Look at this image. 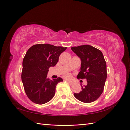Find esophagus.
<instances>
[{
  "label": "esophagus",
  "mask_w": 130,
  "mask_h": 130,
  "mask_svg": "<svg viewBox=\"0 0 130 130\" xmlns=\"http://www.w3.org/2000/svg\"><path fill=\"white\" fill-rule=\"evenodd\" d=\"M66 81H67L68 83H69L70 85H73V82L72 81H71L68 80H66Z\"/></svg>",
  "instance_id": "34e87169"
}]
</instances>
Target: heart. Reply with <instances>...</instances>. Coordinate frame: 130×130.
Listing matches in <instances>:
<instances>
[{"label":"heart","instance_id":"heart-1","mask_svg":"<svg viewBox=\"0 0 130 130\" xmlns=\"http://www.w3.org/2000/svg\"><path fill=\"white\" fill-rule=\"evenodd\" d=\"M67 77H69V75H67L66 76Z\"/></svg>","mask_w":130,"mask_h":130}]
</instances>
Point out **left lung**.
<instances>
[{"instance_id": "8db88e82", "label": "left lung", "mask_w": 130, "mask_h": 130, "mask_svg": "<svg viewBox=\"0 0 130 130\" xmlns=\"http://www.w3.org/2000/svg\"><path fill=\"white\" fill-rule=\"evenodd\" d=\"M73 52L81 59L80 72L78 78H86V86H82V90L75 93L74 96L85 103L95 101L103 93L107 78L106 63L103 53L99 49L89 45L72 47Z\"/></svg>"}]
</instances>
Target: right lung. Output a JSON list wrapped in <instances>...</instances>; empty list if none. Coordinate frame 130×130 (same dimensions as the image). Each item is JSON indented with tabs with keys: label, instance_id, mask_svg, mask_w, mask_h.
<instances>
[{
	"label": "right lung",
	"instance_id": "obj_1",
	"mask_svg": "<svg viewBox=\"0 0 130 130\" xmlns=\"http://www.w3.org/2000/svg\"><path fill=\"white\" fill-rule=\"evenodd\" d=\"M67 47L49 44L34 45L30 48L23 61L22 80L25 92L33 103L42 105L53 99L56 86L62 78L52 80L47 78L50 67H54L59 56Z\"/></svg>",
	"mask_w": 130,
	"mask_h": 130
}]
</instances>
